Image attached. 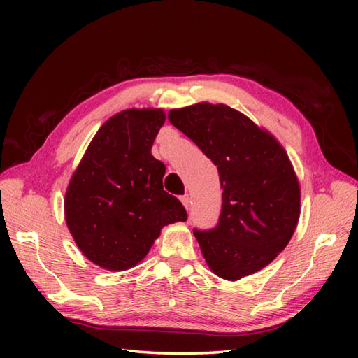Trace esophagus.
I'll return each instance as SVG.
<instances>
[{
    "mask_svg": "<svg viewBox=\"0 0 358 358\" xmlns=\"http://www.w3.org/2000/svg\"><path fill=\"white\" fill-rule=\"evenodd\" d=\"M180 200H181V203H183V206L186 208V210H189V206H191V196L186 194V195L181 196Z\"/></svg>",
    "mask_w": 358,
    "mask_h": 358,
    "instance_id": "esophagus-1",
    "label": "esophagus"
}]
</instances>
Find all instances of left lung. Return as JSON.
I'll return each instance as SVG.
<instances>
[{
	"label": "left lung",
	"mask_w": 358,
	"mask_h": 358,
	"mask_svg": "<svg viewBox=\"0 0 358 358\" xmlns=\"http://www.w3.org/2000/svg\"><path fill=\"white\" fill-rule=\"evenodd\" d=\"M167 118L218 169V223L194 229L209 268L232 281L263 269L286 248L300 217V186L286 150L226 104L172 109Z\"/></svg>",
	"instance_id": "left-lung-1"
}]
</instances>
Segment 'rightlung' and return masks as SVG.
Segmentation results:
<instances>
[{
  "mask_svg": "<svg viewBox=\"0 0 358 358\" xmlns=\"http://www.w3.org/2000/svg\"><path fill=\"white\" fill-rule=\"evenodd\" d=\"M164 120L162 109L109 118L67 186V227L81 252L108 271L134 268L163 226L187 220L183 204L163 189L166 166L150 154Z\"/></svg>",
  "mask_w": 358,
  "mask_h": 358,
  "instance_id": "right-lung-1",
  "label": "right lung"
}]
</instances>
